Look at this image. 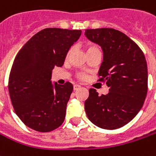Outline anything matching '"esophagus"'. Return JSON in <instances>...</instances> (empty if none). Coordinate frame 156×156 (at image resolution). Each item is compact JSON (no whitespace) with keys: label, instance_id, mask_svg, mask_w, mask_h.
<instances>
[{"label":"esophagus","instance_id":"1","mask_svg":"<svg viewBox=\"0 0 156 156\" xmlns=\"http://www.w3.org/2000/svg\"><path fill=\"white\" fill-rule=\"evenodd\" d=\"M81 88V86L80 85H78V84H75L73 86V90H79Z\"/></svg>","mask_w":156,"mask_h":156}]
</instances>
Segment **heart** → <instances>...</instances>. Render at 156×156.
I'll use <instances>...</instances> for the list:
<instances>
[{
	"label": "heart",
	"mask_w": 156,
	"mask_h": 156,
	"mask_svg": "<svg viewBox=\"0 0 156 156\" xmlns=\"http://www.w3.org/2000/svg\"><path fill=\"white\" fill-rule=\"evenodd\" d=\"M97 48H98L96 47V46H95V45H90V46H88V47H87V52L91 51V50H94V49H97ZM70 53H71V50H69L68 53H67V56L69 55ZM78 77L79 78H85V75H84L83 73H78Z\"/></svg>",
	"instance_id": "b5f03b06"
}]
</instances>
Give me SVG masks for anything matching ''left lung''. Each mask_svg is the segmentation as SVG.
<instances>
[{"label":"left lung","instance_id":"obj_1","mask_svg":"<svg viewBox=\"0 0 156 156\" xmlns=\"http://www.w3.org/2000/svg\"><path fill=\"white\" fill-rule=\"evenodd\" d=\"M84 35L102 49L98 81L106 82L109 88L108 94L101 96L90 89L85 113L96 126L118 129L138 114L146 98L148 68L144 55L136 43L117 30H85Z\"/></svg>","mask_w":156,"mask_h":156}]
</instances>
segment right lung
Returning a JSON list of instances; mask_svg holds the SVG:
<instances>
[{"instance_id":"1","label":"right lung","mask_w":156,"mask_h":156,"mask_svg":"<svg viewBox=\"0 0 156 156\" xmlns=\"http://www.w3.org/2000/svg\"><path fill=\"white\" fill-rule=\"evenodd\" d=\"M80 30L46 28L22 47L16 55L8 91L16 114L26 126L40 132L55 130L64 122L73 84L52 83V71L62 66Z\"/></svg>"}]
</instances>
